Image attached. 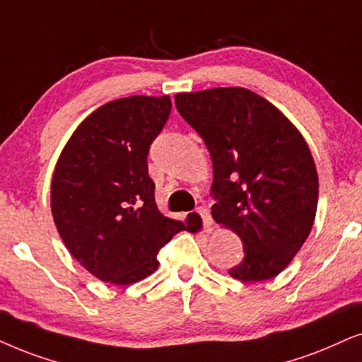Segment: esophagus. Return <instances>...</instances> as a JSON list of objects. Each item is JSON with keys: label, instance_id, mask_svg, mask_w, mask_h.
<instances>
[{"label": "esophagus", "instance_id": "1", "mask_svg": "<svg viewBox=\"0 0 362 362\" xmlns=\"http://www.w3.org/2000/svg\"><path fill=\"white\" fill-rule=\"evenodd\" d=\"M197 214H199L200 217H202L205 230H207V232L212 230V226H214V222H212V217H210V212H209V209H205V207H200V209H197Z\"/></svg>", "mask_w": 362, "mask_h": 362}]
</instances>
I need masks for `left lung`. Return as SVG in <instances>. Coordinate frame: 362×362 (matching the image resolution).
Segmentation results:
<instances>
[{"mask_svg": "<svg viewBox=\"0 0 362 362\" xmlns=\"http://www.w3.org/2000/svg\"><path fill=\"white\" fill-rule=\"evenodd\" d=\"M175 107L212 157L214 221L244 245L230 277L279 276L309 237L317 210L308 141L269 100L240 86L177 93Z\"/></svg>", "mask_w": 362, "mask_h": 362, "instance_id": "obj_1", "label": "left lung"}]
</instances>
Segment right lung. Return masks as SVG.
<instances>
[{"mask_svg":"<svg viewBox=\"0 0 362 362\" xmlns=\"http://www.w3.org/2000/svg\"><path fill=\"white\" fill-rule=\"evenodd\" d=\"M163 97L118 98L91 112L63 147L52 178V215L63 244L91 276L130 286L158 267L157 254L180 230L155 204L147 155L170 115Z\"/></svg>","mask_w":362,"mask_h":362,"instance_id":"obj_1","label":"right lung"}]
</instances>
